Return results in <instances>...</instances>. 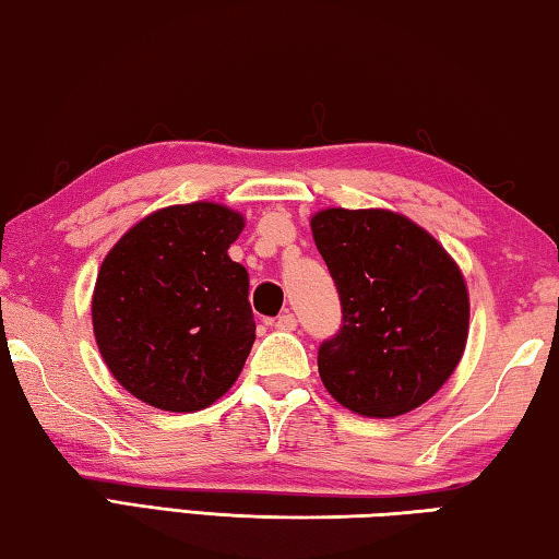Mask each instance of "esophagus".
Returning <instances> with one entry per match:
<instances>
[{"label": "esophagus", "instance_id": "34e87169", "mask_svg": "<svg viewBox=\"0 0 559 559\" xmlns=\"http://www.w3.org/2000/svg\"><path fill=\"white\" fill-rule=\"evenodd\" d=\"M274 329H280V332H295V329H297L295 314H289V312L280 314L277 319H274Z\"/></svg>", "mask_w": 559, "mask_h": 559}]
</instances>
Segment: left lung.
<instances>
[{
    "label": "left lung",
    "mask_w": 559,
    "mask_h": 559,
    "mask_svg": "<svg viewBox=\"0 0 559 559\" xmlns=\"http://www.w3.org/2000/svg\"><path fill=\"white\" fill-rule=\"evenodd\" d=\"M309 225L342 299L340 334L317 356L324 389L366 418L426 404L468 342L461 267L431 233L391 210L326 207Z\"/></svg>",
    "instance_id": "8db88e82"
}]
</instances>
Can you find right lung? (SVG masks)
I'll return each instance as SVG.
<instances>
[{"label": "right lung", "instance_id": "obj_1", "mask_svg": "<svg viewBox=\"0 0 559 559\" xmlns=\"http://www.w3.org/2000/svg\"><path fill=\"white\" fill-rule=\"evenodd\" d=\"M245 217L207 203L145 215L100 262L91 322L108 371L143 404L207 408L230 391L254 344L250 277L230 245Z\"/></svg>", "mask_w": 559, "mask_h": 559}]
</instances>
